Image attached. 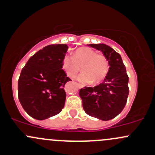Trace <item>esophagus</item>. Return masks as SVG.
<instances>
[{
  "instance_id": "34e87169",
  "label": "esophagus",
  "mask_w": 155,
  "mask_h": 155,
  "mask_svg": "<svg viewBox=\"0 0 155 155\" xmlns=\"http://www.w3.org/2000/svg\"><path fill=\"white\" fill-rule=\"evenodd\" d=\"M77 85L79 86V88H81V87H83V85H82V84H79V83H78V84H77Z\"/></svg>"
}]
</instances>
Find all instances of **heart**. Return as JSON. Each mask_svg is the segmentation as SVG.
Listing matches in <instances>:
<instances>
[{
  "instance_id": "obj_1",
  "label": "heart",
  "mask_w": 155,
  "mask_h": 155,
  "mask_svg": "<svg viewBox=\"0 0 155 155\" xmlns=\"http://www.w3.org/2000/svg\"><path fill=\"white\" fill-rule=\"evenodd\" d=\"M82 66V72L79 80L83 83L99 82L107 76L109 70L108 61L103 54H97L90 48H81L73 56L66 55L62 60V68L71 79L76 76Z\"/></svg>"
}]
</instances>
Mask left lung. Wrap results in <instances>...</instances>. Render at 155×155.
<instances>
[{
	"instance_id": "left-lung-1",
	"label": "left lung",
	"mask_w": 155,
	"mask_h": 155,
	"mask_svg": "<svg viewBox=\"0 0 155 155\" xmlns=\"http://www.w3.org/2000/svg\"><path fill=\"white\" fill-rule=\"evenodd\" d=\"M91 48L102 52L108 61L109 71L105 79L95 87L79 90L84 111L89 116L107 121L122 112L127 102L128 76L121 56L104 44H91Z\"/></svg>"
}]
</instances>
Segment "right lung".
<instances>
[{
	"label": "right lung",
	"instance_id": "1",
	"mask_svg": "<svg viewBox=\"0 0 155 155\" xmlns=\"http://www.w3.org/2000/svg\"><path fill=\"white\" fill-rule=\"evenodd\" d=\"M68 47L51 45L33 55L21 72L18 99L32 118L43 120L58 114L64 106L65 83L71 79L62 69Z\"/></svg>",
	"mask_w": 155,
	"mask_h": 155
}]
</instances>
